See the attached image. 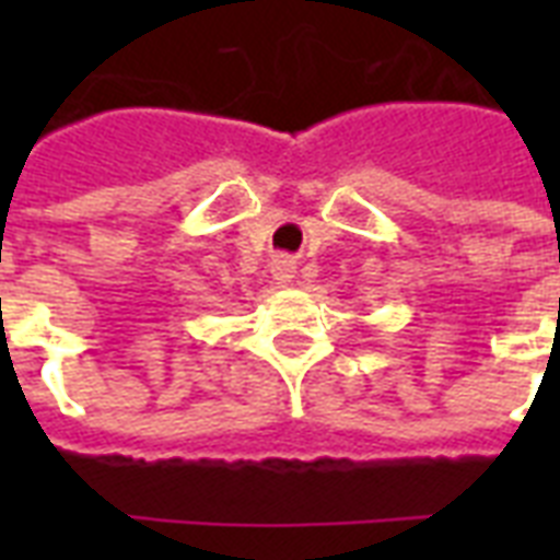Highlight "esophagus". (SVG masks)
I'll list each match as a JSON object with an SVG mask.
<instances>
[{"mask_svg": "<svg viewBox=\"0 0 560 560\" xmlns=\"http://www.w3.org/2000/svg\"><path fill=\"white\" fill-rule=\"evenodd\" d=\"M272 279L279 281V284H290L293 276H296V264L290 261L288 255H279V258H272Z\"/></svg>", "mask_w": 560, "mask_h": 560, "instance_id": "34e87169", "label": "esophagus"}]
</instances>
